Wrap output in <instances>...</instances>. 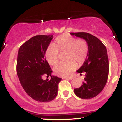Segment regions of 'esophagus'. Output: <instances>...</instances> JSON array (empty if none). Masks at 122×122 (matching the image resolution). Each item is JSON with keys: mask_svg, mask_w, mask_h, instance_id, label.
Returning a JSON list of instances; mask_svg holds the SVG:
<instances>
[{"mask_svg": "<svg viewBox=\"0 0 122 122\" xmlns=\"http://www.w3.org/2000/svg\"><path fill=\"white\" fill-rule=\"evenodd\" d=\"M65 79H68V80H72L73 79V77H65Z\"/></svg>", "mask_w": 122, "mask_h": 122, "instance_id": "34e87169", "label": "esophagus"}]
</instances>
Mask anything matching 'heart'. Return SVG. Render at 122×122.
I'll return each mask as SVG.
<instances>
[{
  "label": "heart",
  "instance_id": "obj_1",
  "mask_svg": "<svg viewBox=\"0 0 122 122\" xmlns=\"http://www.w3.org/2000/svg\"><path fill=\"white\" fill-rule=\"evenodd\" d=\"M89 47L83 39H77L67 34L57 37L53 46L46 51V58L50 65H55L58 61V51L67 52L68 62L59 64L54 68V71L59 76H68L77 68V64L84 62L88 54Z\"/></svg>",
  "mask_w": 122,
  "mask_h": 122
}]
</instances>
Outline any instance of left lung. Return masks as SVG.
I'll use <instances>...</instances> for the list:
<instances>
[{"label":"left lung","instance_id":"left-lung-1","mask_svg":"<svg viewBox=\"0 0 122 122\" xmlns=\"http://www.w3.org/2000/svg\"><path fill=\"white\" fill-rule=\"evenodd\" d=\"M86 41L89 47L85 62L77 72L85 73V81L74 93L79 98L90 99L99 94L107 83L109 73V61L105 46L99 39L86 32L70 33Z\"/></svg>","mask_w":122,"mask_h":122}]
</instances>
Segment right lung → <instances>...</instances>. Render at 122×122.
Masks as SVG:
<instances>
[{
  "instance_id": "obj_1",
  "label": "right lung",
  "mask_w": 122,
  "mask_h": 122,
  "mask_svg": "<svg viewBox=\"0 0 122 122\" xmlns=\"http://www.w3.org/2000/svg\"><path fill=\"white\" fill-rule=\"evenodd\" d=\"M53 36L36 35L25 42L18 50L17 75L25 92L37 101L49 102L58 94V85L62 79L51 75L53 71L45 58V53ZM51 77L50 80L42 76Z\"/></svg>"
}]
</instances>
